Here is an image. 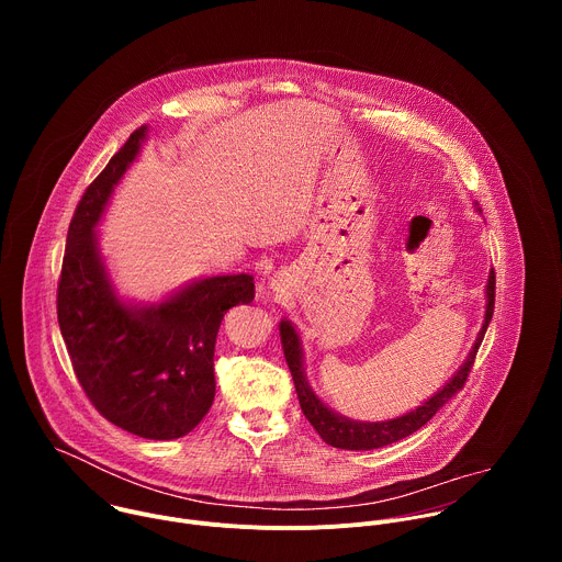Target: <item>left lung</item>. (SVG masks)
I'll list each match as a JSON object with an SVG mask.
<instances>
[{"label":"left lung","mask_w":562,"mask_h":562,"mask_svg":"<svg viewBox=\"0 0 562 562\" xmlns=\"http://www.w3.org/2000/svg\"><path fill=\"white\" fill-rule=\"evenodd\" d=\"M494 304H496V273L492 271L490 273V284H487L485 325H483V331H480L467 362L462 364V369L451 378V382L442 391H438L431 400H427L423 407H418L416 412H412L403 418L386 420V423H353V420H347V418L329 412L323 403H319V400L315 397V393L308 389V384L304 380L297 334L293 331V327L289 323H280V340H282L286 364H289L291 375H293V384H295V391H297L302 414L313 425V429L319 434V438H323L331 447H338V449L367 451V449H378V447H384V445H391V442H397V440L412 436L414 431L425 427L449 403V400L464 386V382L471 373L475 353L480 349V342H483L485 331L492 323Z\"/></svg>","instance_id":"left-lung-1"}]
</instances>
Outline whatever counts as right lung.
Masks as SVG:
<instances>
[{
	"label": "right lung",
	"mask_w": 562,
	"mask_h": 562,
	"mask_svg": "<svg viewBox=\"0 0 562 562\" xmlns=\"http://www.w3.org/2000/svg\"><path fill=\"white\" fill-rule=\"evenodd\" d=\"M146 126L135 128L87 187L68 224L57 282V319L79 386L115 427L148 440L193 431L215 397L213 353L224 313L249 304L254 278L217 276L171 300L128 308L98 256L95 224L133 162Z\"/></svg>",
	"instance_id": "right-lung-1"
}]
</instances>
